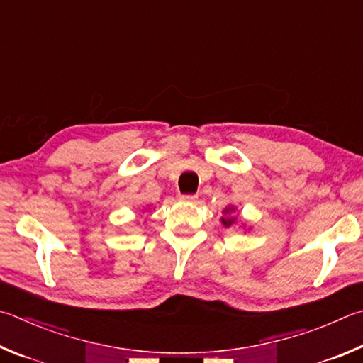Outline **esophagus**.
<instances>
[{
  "label": "esophagus",
  "instance_id": "esophagus-1",
  "mask_svg": "<svg viewBox=\"0 0 363 363\" xmlns=\"http://www.w3.org/2000/svg\"><path fill=\"white\" fill-rule=\"evenodd\" d=\"M181 200L182 201H187V203H196V200H199V196H196V195H181Z\"/></svg>",
  "mask_w": 363,
  "mask_h": 363
}]
</instances>
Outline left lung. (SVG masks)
<instances>
[{
  "mask_svg": "<svg viewBox=\"0 0 363 363\" xmlns=\"http://www.w3.org/2000/svg\"><path fill=\"white\" fill-rule=\"evenodd\" d=\"M233 211H235L233 206H228V208L223 209V214H230V213H233ZM235 222H236V217H222V223H223V225H225V227L233 225Z\"/></svg>",
  "mask_w": 363,
  "mask_h": 363,
  "instance_id": "8db88e82",
  "label": "left lung"
}]
</instances>
